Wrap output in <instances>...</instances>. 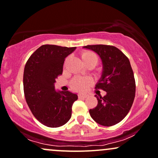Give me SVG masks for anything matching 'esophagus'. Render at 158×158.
<instances>
[{
    "mask_svg": "<svg viewBox=\"0 0 158 158\" xmlns=\"http://www.w3.org/2000/svg\"><path fill=\"white\" fill-rule=\"evenodd\" d=\"M87 95L85 94H79V98H85Z\"/></svg>",
    "mask_w": 158,
    "mask_h": 158,
    "instance_id": "obj_1",
    "label": "esophagus"
}]
</instances>
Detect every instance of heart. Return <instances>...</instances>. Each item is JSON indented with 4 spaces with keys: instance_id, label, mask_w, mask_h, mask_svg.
<instances>
[{
    "instance_id": "heart-1",
    "label": "heart",
    "mask_w": 158,
    "mask_h": 158,
    "mask_svg": "<svg viewBox=\"0 0 158 158\" xmlns=\"http://www.w3.org/2000/svg\"><path fill=\"white\" fill-rule=\"evenodd\" d=\"M81 57L86 65L90 64L96 65L98 62V57L97 54H94L92 51H83L81 54ZM91 83H92V80L89 78H76L73 80L72 88L76 91L84 92L87 89V88Z\"/></svg>"
}]
</instances>
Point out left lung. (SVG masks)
I'll return each mask as SVG.
<instances>
[{
	"label": "left lung",
	"mask_w": 158,
	"mask_h": 158,
	"mask_svg": "<svg viewBox=\"0 0 158 158\" xmlns=\"http://www.w3.org/2000/svg\"><path fill=\"white\" fill-rule=\"evenodd\" d=\"M83 48L91 50L100 57L102 73L96 88L106 92L103 97L94 95L98 105L89 110V114L101 126L115 125L125 118L135 98V82L130 62L114 46L95 44L84 46Z\"/></svg>",
	"instance_id": "obj_1"
}]
</instances>
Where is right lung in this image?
I'll use <instances>...</instances> for the list:
<instances>
[{
    "label": "right lung",
    "mask_w": 158,
    "mask_h": 158,
    "mask_svg": "<svg viewBox=\"0 0 158 158\" xmlns=\"http://www.w3.org/2000/svg\"><path fill=\"white\" fill-rule=\"evenodd\" d=\"M76 48L44 44L31 54L25 66L26 101L34 117L48 127H60L71 118L78 95L69 91L57 92L54 83L62 74L65 58Z\"/></svg>",
    "instance_id": "right-lung-1"
}]
</instances>
